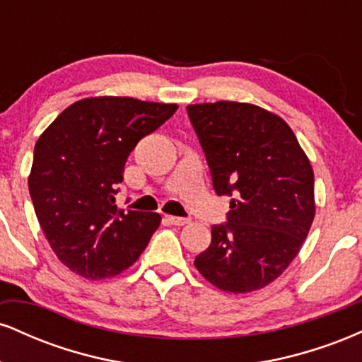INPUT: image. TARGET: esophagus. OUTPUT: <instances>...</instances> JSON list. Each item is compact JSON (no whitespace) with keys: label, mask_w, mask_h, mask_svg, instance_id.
Segmentation results:
<instances>
[{"label":"esophagus","mask_w":362,"mask_h":362,"mask_svg":"<svg viewBox=\"0 0 362 362\" xmlns=\"http://www.w3.org/2000/svg\"><path fill=\"white\" fill-rule=\"evenodd\" d=\"M167 219L172 224H175V226H184V224L189 223V219H187V218H178V216H167Z\"/></svg>","instance_id":"34e87169"}]
</instances>
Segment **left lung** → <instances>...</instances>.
Here are the masks:
<instances>
[{"label":"left lung","instance_id":"obj_1","mask_svg":"<svg viewBox=\"0 0 362 362\" xmlns=\"http://www.w3.org/2000/svg\"><path fill=\"white\" fill-rule=\"evenodd\" d=\"M214 192L230 197L226 223L194 265L228 293H250L288 269L315 218V177L281 117L250 103L187 107Z\"/></svg>","mask_w":362,"mask_h":362}]
</instances>
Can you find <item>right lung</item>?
Here are the masks:
<instances>
[{
    "instance_id": "right-lung-1",
    "label": "right lung",
    "mask_w": 362,
    "mask_h": 362,
    "mask_svg": "<svg viewBox=\"0 0 362 362\" xmlns=\"http://www.w3.org/2000/svg\"><path fill=\"white\" fill-rule=\"evenodd\" d=\"M175 103L85 98L57 115L34 149L28 190L45 238L66 267L105 279L131 267L158 230V213L117 209L115 194L136 144Z\"/></svg>"
}]
</instances>
